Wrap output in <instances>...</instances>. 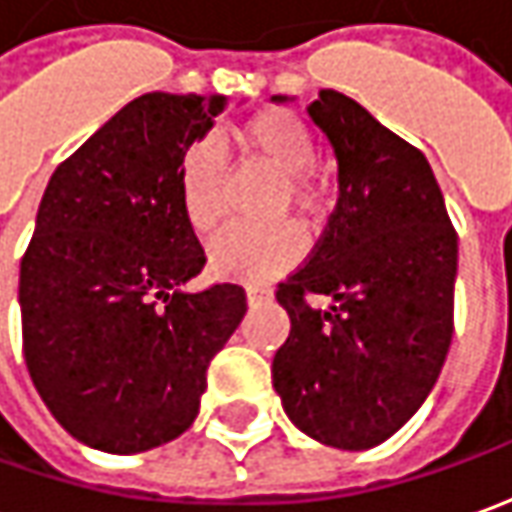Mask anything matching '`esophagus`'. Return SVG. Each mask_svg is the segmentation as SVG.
Masks as SVG:
<instances>
[{"label": "esophagus", "mask_w": 512, "mask_h": 512, "mask_svg": "<svg viewBox=\"0 0 512 512\" xmlns=\"http://www.w3.org/2000/svg\"><path fill=\"white\" fill-rule=\"evenodd\" d=\"M269 297H272V289H269V286H249V289H246V300H249V303H252V306H257V303H266V300H269Z\"/></svg>", "instance_id": "obj_1"}]
</instances>
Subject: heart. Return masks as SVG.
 I'll return each instance as SVG.
<instances>
[{
	"label": "heart",
	"instance_id": "b5f03b06",
	"mask_svg": "<svg viewBox=\"0 0 512 512\" xmlns=\"http://www.w3.org/2000/svg\"><path fill=\"white\" fill-rule=\"evenodd\" d=\"M235 138L252 164L283 178V198L297 212H314L320 206L323 192L311 178L317 167V144L300 118H294L286 110H266L249 118ZM223 184H226V169L218 150L212 144H192L178 172V198L186 223L198 235L215 232L221 223ZM303 252H306V240L297 226H277V229L232 226L212 240L209 263L218 277L257 283L289 272Z\"/></svg>",
	"mask_w": 512,
	"mask_h": 512
}]
</instances>
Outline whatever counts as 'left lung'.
I'll list each match as a JSON object with an SVG mask.
<instances>
[{
    "instance_id": "1",
    "label": "left lung",
    "mask_w": 512,
    "mask_h": 512,
    "mask_svg": "<svg viewBox=\"0 0 512 512\" xmlns=\"http://www.w3.org/2000/svg\"><path fill=\"white\" fill-rule=\"evenodd\" d=\"M309 115L334 150L340 192L306 266L277 289L291 331L274 354V391L306 436L365 450L394 436L436 385L459 243L422 152L337 90H320ZM309 293L335 306L311 310Z\"/></svg>"
}]
</instances>
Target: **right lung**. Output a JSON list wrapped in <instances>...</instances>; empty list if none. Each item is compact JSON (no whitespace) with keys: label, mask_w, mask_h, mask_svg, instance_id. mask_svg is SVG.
Returning a JSON list of instances; mask_svg holds the SVG:
<instances>
[{"label":"right lung","mask_w":512,"mask_h":512,"mask_svg":"<svg viewBox=\"0 0 512 512\" xmlns=\"http://www.w3.org/2000/svg\"><path fill=\"white\" fill-rule=\"evenodd\" d=\"M223 110L226 96H138L47 181L19 272L25 362L90 448L141 453L181 436L246 314L235 283L186 289L206 257L178 172Z\"/></svg>","instance_id":"obj_1"}]
</instances>
